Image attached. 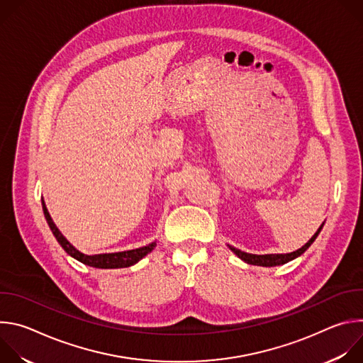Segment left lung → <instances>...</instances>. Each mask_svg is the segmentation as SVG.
<instances>
[{
	"label": "left lung",
	"instance_id": "left-lung-1",
	"mask_svg": "<svg viewBox=\"0 0 363 363\" xmlns=\"http://www.w3.org/2000/svg\"><path fill=\"white\" fill-rule=\"evenodd\" d=\"M323 225H325V223L318 228V231L315 233V235H313L312 238H310L301 248H298V250H296V251H293V252H287V254H251V252L241 251V250H238V248H235V247H233V245H230V244H227V245H228V248H230L238 258H241V260H242L244 263H247V264L262 266V267L283 266V264H286V263L294 260V258L300 257L310 245H312L313 241L316 240V237L320 234Z\"/></svg>",
	"mask_w": 363,
	"mask_h": 363
}]
</instances>
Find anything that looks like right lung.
I'll use <instances>...</instances> for the list:
<instances>
[{"label": "right lung", "mask_w": 363, "mask_h": 363, "mask_svg": "<svg viewBox=\"0 0 363 363\" xmlns=\"http://www.w3.org/2000/svg\"><path fill=\"white\" fill-rule=\"evenodd\" d=\"M41 203H43V211H44L45 221H47L51 233H53V235L59 241V244L63 247V250L70 257L74 258V260H77V262H80V263H83V264H86L89 267H94V269H125V267H130V266L136 264L138 262H140L145 255H147L155 247H157V241H153V242H149V244H146L143 247L133 248V250H126V251L93 254V255L83 254L73 244H70V241L56 227L53 218L50 217V213L47 210L44 199L41 201Z\"/></svg>", "instance_id": "right-lung-1"}]
</instances>
